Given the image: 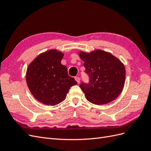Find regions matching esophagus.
<instances>
[{
	"label": "esophagus",
	"instance_id": "esophagus-1",
	"mask_svg": "<svg viewBox=\"0 0 151 151\" xmlns=\"http://www.w3.org/2000/svg\"><path fill=\"white\" fill-rule=\"evenodd\" d=\"M75 79H76V81H77V83H78V84L80 83V78H79V77H75Z\"/></svg>",
	"mask_w": 151,
	"mask_h": 151
}]
</instances>
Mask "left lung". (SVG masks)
Masks as SVG:
<instances>
[{
  "instance_id": "1",
  "label": "left lung",
  "mask_w": 151,
  "mask_h": 151,
  "mask_svg": "<svg viewBox=\"0 0 151 151\" xmlns=\"http://www.w3.org/2000/svg\"><path fill=\"white\" fill-rule=\"evenodd\" d=\"M79 55L89 76V83L83 82L79 86L86 99L98 105L115 99L122 91L125 80V68L119 59L101 50L89 53L80 52Z\"/></svg>"
}]
</instances>
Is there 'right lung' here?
Instances as JSON below:
<instances>
[{
  "label": "right lung",
  "instance_id": "right-lung-1",
  "mask_svg": "<svg viewBox=\"0 0 151 151\" xmlns=\"http://www.w3.org/2000/svg\"><path fill=\"white\" fill-rule=\"evenodd\" d=\"M63 54L57 50L41 53L29 65L26 83L34 98L47 105L58 104L66 98L70 87L77 83L61 64Z\"/></svg>",
  "mask_w": 151,
  "mask_h": 151
}]
</instances>
